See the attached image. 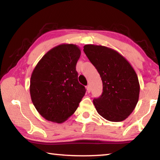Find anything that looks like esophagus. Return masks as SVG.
<instances>
[{"mask_svg":"<svg viewBox=\"0 0 160 160\" xmlns=\"http://www.w3.org/2000/svg\"><path fill=\"white\" fill-rule=\"evenodd\" d=\"M86 89H87V92H88V93H90V91H91V87H90V85H88V86L86 87Z\"/></svg>","mask_w":160,"mask_h":160,"instance_id":"obj_1","label":"esophagus"}]
</instances>
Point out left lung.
Returning <instances> with one entry per match:
<instances>
[{"label": "left lung", "mask_w": 160, "mask_h": 160, "mask_svg": "<svg viewBox=\"0 0 160 160\" xmlns=\"http://www.w3.org/2000/svg\"><path fill=\"white\" fill-rule=\"evenodd\" d=\"M84 52L102 80L103 92L93 103L99 114L108 121L125 120L138 102V78L128 61L117 51L104 46L88 44Z\"/></svg>", "instance_id": "1"}]
</instances>
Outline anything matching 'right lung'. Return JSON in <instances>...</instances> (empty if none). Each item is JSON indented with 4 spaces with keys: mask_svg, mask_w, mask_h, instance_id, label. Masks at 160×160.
<instances>
[{
    "mask_svg": "<svg viewBox=\"0 0 160 160\" xmlns=\"http://www.w3.org/2000/svg\"><path fill=\"white\" fill-rule=\"evenodd\" d=\"M81 51L61 44L43 56L32 72L29 92L37 112L48 121L63 123L73 114L86 92L78 80Z\"/></svg>",
    "mask_w": 160,
    "mask_h": 160,
    "instance_id": "1",
    "label": "right lung"
}]
</instances>
